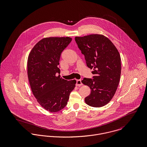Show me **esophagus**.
I'll use <instances>...</instances> for the list:
<instances>
[{"label": "esophagus", "instance_id": "obj_1", "mask_svg": "<svg viewBox=\"0 0 147 147\" xmlns=\"http://www.w3.org/2000/svg\"><path fill=\"white\" fill-rule=\"evenodd\" d=\"M76 86H82L83 85V84L82 83V81L81 80H76Z\"/></svg>", "mask_w": 147, "mask_h": 147}]
</instances>
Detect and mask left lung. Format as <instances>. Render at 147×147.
Listing matches in <instances>:
<instances>
[{"label":"left lung","instance_id":"left-lung-1","mask_svg":"<svg viewBox=\"0 0 147 147\" xmlns=\"http://www.w3.org/2000/svg\"><path fill=\"white\" fill-rule=\"evenodd\" d=\"M75 41L84 54L86 65L94 74L93 79L84 78L82 83L91 89L85 98L89 106L100 107L108 104L114 96L121 74L120 54L108 38L102 34L76 37Z\"/></svg>","mask_w":147,"mask_h":147}]
</instances>
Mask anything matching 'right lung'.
<instances>
[{
	"instance_id": "right-lung-1",
	"label": "right lung",
	"mask_w": 147,
	"mask_h": 147,
	"mask_svg": "<svg viewBox=\"0 0 147 147\" xmlns=\"http://www.w3.org/2000/svg\"><path fill=\"white\" fill-rule=\"evenodd\" d=\"M66 37H46L37 42L30 51L27 62L29 84L34 96L45 110L55 113L67 105L75 87V80L68 81L57 76L62 52L71 42Z\"/></svg>"
}]
</instances>
